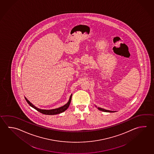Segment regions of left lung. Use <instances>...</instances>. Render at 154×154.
<instances>
[{"instance_id":"8db88e82","label":"left lung","mask_w":154,"mask_h":154,"mask_svg":"<svg viewBox=\"0 0 154 154\" xmlns=\"http://www.w3.org/2000/svg\"><path fill=\"white\" fill-rule=\"evenodd\" d=\"M95 106L96 107H97V106ZM98 108V109L99 110H100V111H103V112H115L116 111H109V110H107V109H102V108H101V107H97Z\"/></svg>"}]
</instances>
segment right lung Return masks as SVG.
I'll list each match as a JSON object with an SVG mask.
<instances>
[{"label":"right lung","mask_w":154,"mask_h":154,"mask_svg":"<svg viewBox=\"0 0 154 154\" xmlns=\"http://www.w3.org/2000/svg\"><path fill=\"white\" fill-rule=\"evenodd\" d=\"M72 94L70 95V98H69V100L68 101V103H66L63 106L57 108V109H39V108L35 106L31 103H30L25 97V99L26 101H27V103H29V105L30 106L33 107L35 109H36L37 111H38V112H41V113H42L43 114H45V115H54L60 114V113H61L62 112H63L68 108V107H69V105H70V101H71V99H72Z\"/></svg>","instance_id":"obj_1"}]
</instances>
